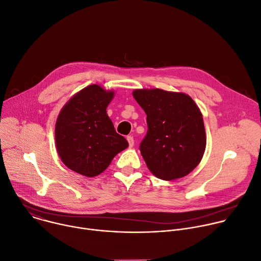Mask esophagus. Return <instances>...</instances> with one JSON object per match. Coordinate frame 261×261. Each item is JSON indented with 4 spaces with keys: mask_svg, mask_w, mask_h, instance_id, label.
I'll list each match as a JSON object with an SVG mask.
<instances>
[{
    "mask_svg": "<svg viewBox=\"0 0 261 261\" xmlns=\"http://www.w3.org/2000/svg\"><path fill=\"white\" fill-rule=\"evenodd\" d=\"M126 140H127V142H128L129 147H133V146L135 145V141H134V138H133L132 136H128V137L126 138Z\"/></svg>",
    "mask_w": 261,
    "mask_h": 261,
    "instance_id": "34e87169",
    "label": "esophagus"
}]
</instances>
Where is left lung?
I'll return each instance as SVG.
<instances>
[{
	"label": "left lung",
	"instance_id": "left-lung-1",
	"mask_svg": "<svg viewBox=\"0 0 261 261\" xmlns=\"http://www.w3.org/2000/svg\"><path fill=\"white\" fill-rule=\"evenodd\" d=\"M133 95L147 115L148 132L140 150L149 171L165 181L187 176L200 163L206 144L194 100L161 88L135 89Z\"/></svg>",
	"mask_w": 261,
	"mask_h": 261
}]
</instances>
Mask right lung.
I'll list each match as a JSON object with an SVG mask.
<instances>
[{
  "label": "right lung",
  "instance_id": "1",
  "mask_svg": "<svg viewBox=\"0 0 261 261\" xmlns=\"http://www.w3.org/2000/svg\"><path fill=\"white\" fill-rule=\"evenodd\" d=\"M114 90L91 84L75 93L56 123V146L62 162L85 177L105 171L115 155L128 147L107 114Z\"/></svg>",
  "mask_w": 261,
  "mask_h": 261
}]
</instances>
